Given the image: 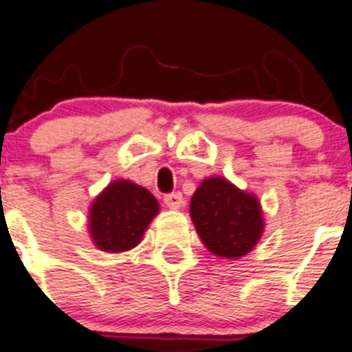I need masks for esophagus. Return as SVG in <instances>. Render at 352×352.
Here are the masks:
<instances>
[{"mask_svg":"<svg viewBox=\"0 0 352 352\" xmlns=\"http://www.w3.org/2000/svg\"><path fill=\"white\" fill-rule=\"evenodd\" d=\"M164 204H166L169 209H182L185 200H183V195L179 192L169 193V195L164 197Z\"/></svg>","mask_w":352,"mask_h":352,"instance_id":"esophagus-1","label":"esophagus"}]
</instances>
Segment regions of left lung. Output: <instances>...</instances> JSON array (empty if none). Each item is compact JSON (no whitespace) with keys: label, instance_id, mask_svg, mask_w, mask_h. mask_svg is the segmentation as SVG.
Returning <instances> with one entry per match:
<instances>
[{"label":"left lung","instance_id":"8db88e82","mask_svg":"<svg viewBox=\"0 0 352 352\" xmlns=\"http://www.w3.org/2000/svg\"><path fill=\"white\" fill-rule=\"evenodd\" d=\"M190 217L206 249L223 259L247 256L264 233L259 199L223 176L200 183L190 200Z\"/></svg>","mask_w":352,"mask_h":352}]
</instances>
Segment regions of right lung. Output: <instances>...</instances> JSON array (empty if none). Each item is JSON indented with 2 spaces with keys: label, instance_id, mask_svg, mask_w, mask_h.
<instances>
[{
  "label": "right lung",
  "instance_id": "right-lung-1",
  "mask_svg": "<svg viewBox=\"0 0 352 352\" xmlns=\"http://www.w3.org/2000/svg\"><path fill=\"white\" fill-rule=\"evenodd\" d=\"M157 214L159 202L148 190L129 179H116L89 206L88 233L96 249L126 252L142 242Z\"/></svg>",
  "mask_w": 352,
  "mask_h": 352
}]
</instances>
